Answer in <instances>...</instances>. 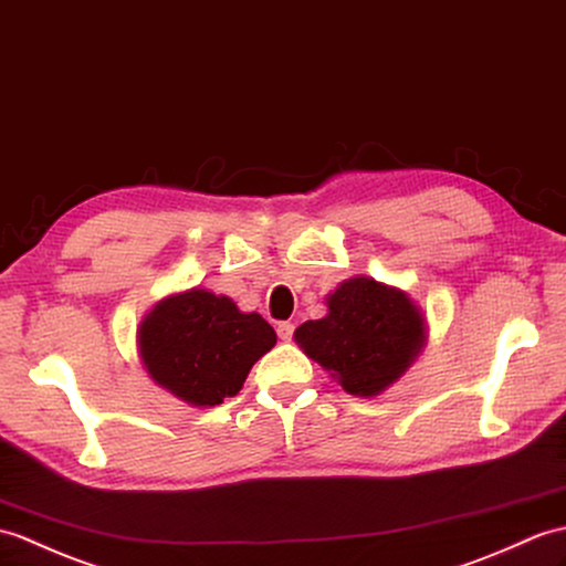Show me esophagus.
<instances>
[{"label": "esophagus", "instance_id": "esophagus-1", "mask_svg": "<svg viewBox=\"0 0 566 566\" xmlns=\"http://www.w3.org/2000/svg\"><path fill=\"white\" fill-rule=\"evenodd\" d=\"M277 335H280V339H284V343H289V339L294 337V323L282 321V323L277 325Z\"/></svg>", "mask_w": 566, "mask_h": 566}]
</instances>
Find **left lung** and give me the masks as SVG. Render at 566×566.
Returning a JSON list of instances; mask_svg holds the SVG:
<instances>
[{"mask_svg":"<svg viewBox=\"0 0 566 566\" xmlns=\"http://www.w3.org/2000/svg\"><path fill=\"white\" fill-rule=\"evenodd\" d=\"M294 337L352 396H378L422 349L424 318L400 289L357 277L327 298L325 318Z\"/></svg>","mask_w":566,"mask_h":566,"instance_id":"obj_1","label":"left lung"}]
</instances>
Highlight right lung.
Here are the masks:
<instances>
[{"label":"right lung","mask_w":566,"mask_h":566,"mask_svg":"<svg viewBox=\"0 0 566 566\" xmlns=\"http://www.w3.org/2000/svg\"><path fill=\"white\" fill-rule=\"evenodd\" d=\"M277 343L258 313L205 289L164 298L139 327V354L156 384L192 405L233 398L253 364Z\"/></svg>","instance_id":"1"}]
</instances>
